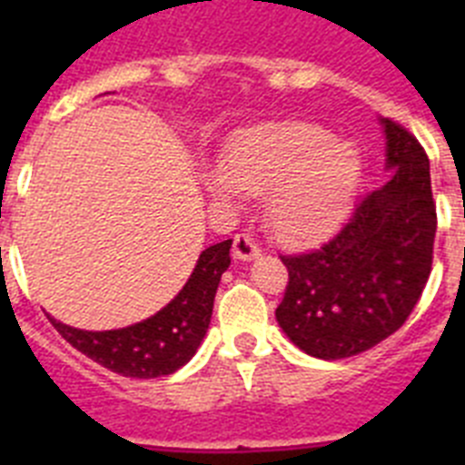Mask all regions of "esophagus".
Instances as JSON below:
<instances>
[{
    "label": "esophagus",
    "instance_id": "34e87169",
    "mask_svg": "<svg viewBox=\"0 0 465 465\" xmlns=\"http://www.w3.org/2000/svg\"><path fill=\"white\" fill-rule=\"evenodd\" d=\"M232 256L240 258V261H253V258L261 256V246L256 244V240L249 232H240L232 242Z\"/></svg>",
    "mask_w": 465,
    "mask_h": 465
}]
</instances>
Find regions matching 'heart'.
I'll return each mask as SVG.
<instances>
[{
  "label": "heart",
  "instance_id": "heart-1",
  "mask_svg": "<svg viewBox=\"0 0 465 465\" xmlns=\"http://www.w3.org/2000/svg\"><path fill=\"white\" fill-rule=\"evenodd\" d=\"M356 151L307 121L261 125L237 139L209 174L219 200L268 197V223L283 244H307L338 225L359 186Z\"/></svg>",
  "mask_w": 465,
  "mask_h": 465
}]
</instances>
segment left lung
<instances>
[{
  "instance_id": "8db88e82",
  "label": "left lung",
  "mask_w": 465,
  "mask_h": 465,
  "mask_svg": "<svg viewBox=\"0 0 465 465\" xmlns=\"http://www.w3.org/2000/svg\"><path fill=\"white\" fill-rule=\"evenodd\" d=\"M381 125L391 179L361 197L319 249L279 256L289 283L274 314L291 342L316 359L356 356L393 335L429 282L438 225L429 155L401 123Z\"/></svg>"
}]
</instances>
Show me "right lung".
Masks as SVG:
<instances>
[{"mask_svg": "<svg viewBox=\"0 0 465 465\" xmlns=\"http://www.w3.org/2000/svg\"><path fill=\"white\" fill-rule=\"evenodd\" d=\"M232 240L219 242L200 253L191 279L170 305L134 326L118 331H79L48 316L55 331L81 354L123 377L153 380L186 365L203 342L212 322L213 295L230 265Z\"/></svg>", "mask_w": 465, "mask_h": 465, "instance_id": "1", "label": "right lung"}]
</instances>
